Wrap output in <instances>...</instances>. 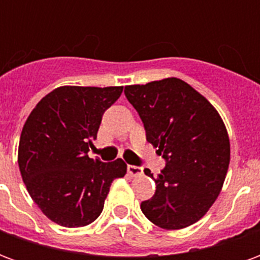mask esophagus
I'll return each mask as SVG.
<instances>
[{"instance_id": "obj_1", "label": "esophagus", "mask_w": 260, "mask_h": 260, "mask_svg": "<svg viewBox=\"0 0 260 260\" xmlns=\"http://www.w3.org/2000/svg\"><path fill=\"white\" fill-rule=\"evenodd\" d=\"M128 173H129L131 175H139L142 174V169L141 167H138V166H132V164H129V166H128Z\"/></svg>"}]
</instances>
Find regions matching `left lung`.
Masks as SVG:
<instances>
[{"label":"left lung","instance_id":"1","mask_svg":"<svg viewBox=\"0 0 260 260\" xmlns=\"http://www.w3.org/2000/svg\"><path fill=\"white\" fill-rule=\"evenodd\" d=\"M125 97L141 117L146 139L166 160L154 178V195L141 203L153 224L185 229L201 220L221 191L230 164L223 119L210 103L177 78L125 86Z\"/></svg>","mask_w":260,"mask_h":260}]
</instances>
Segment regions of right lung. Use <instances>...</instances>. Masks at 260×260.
<instances>
[{
    "instance_id": "add662e5",
    "label": "right lung",
    "mask_w": 260,
    "mask_h": 260,
    "mask_svg": "<svg viewBox=\"0 0 260 260\" xmlns=\"http://www.w3.org/2000/svg\"><path fill=\"white\" fill-rule=\"evenodd\" d=\"M122 86H62L33 108L20 134L18 163L31 199L51 221L76 229L93 223L110 186L126 164L87 156L104 111L118 100Z\"/></svg>"
}]
</instances>
